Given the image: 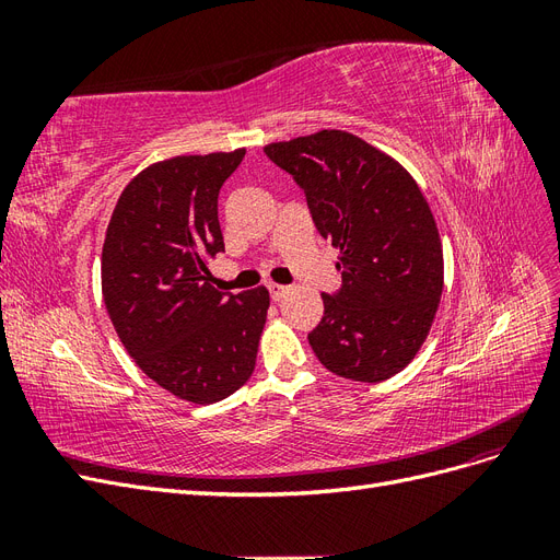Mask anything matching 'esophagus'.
<instances>
[{"label":"esophagus","mask_w":560,"mask_h":560,"mask_svg":"<svg viewBox=\"0 0 560 560\" xmlns=\"http://www.w3.org/2000/svg\"><path fill=\"white\" fill-rule=\"evenodd\" d=\"M268 294H270V299H273V301H280V299H284V294H290V287L270 282V284H268Z\"/></svg>","instance_id":"1"}]
</instances>
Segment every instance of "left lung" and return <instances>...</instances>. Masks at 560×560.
<instances>
[{
	"instance_id": "obj_1",
	"label": "left lung",
	"mask_w": 560,
	"mask_h": 560,
	"mask_svg": "<svg viewBox=\"0 0 560 560\" xmlns=\"http://www.w3.org/2000/svg\"><path fill=\"white\" fill-rule=\"evenodd\" d=\"M266 156L306 196L322 238L341 249L343 287L322 294L325 315L308 334L331 374L378 383L425 341L442 299V241L413 177L343 130L268 144Z\"/></svg>"
}]
</instances>
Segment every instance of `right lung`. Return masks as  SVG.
I'll return each instance as SVG.
<instances>
[{
	"mask_svg": "<svg viewBox=\"0 0 560 560\" xmlns=\"http://www.w3.org/2000/svg\"><path fill=\"white\" fill-rule=\"evenodd\" d=\"M231 154L177 156L149 165L118 198L103 247V296L112 325L144 374L179 399L214 404L257 364L266 287L231 294L210 284L224 252L217 217Z\"/></svg>",
	"mask_w": 560,
	"mask_h": 560,
	"instance_id": "add662e5",
	"label": "right lung"
}]
</instances>
